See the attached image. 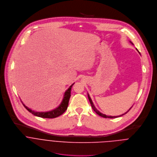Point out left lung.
<instances>
[{
  "label": "left lung",
  "mask_w": 157,
  "mask_h": 157,
  "mask_svg": "<svg viewBox=\"0 0 157 157\" xmlns=\"http://www.w3.org/2000/svg\"><path fill=\"white\" fill-rule=\"evenodd\" d=\"M131 42V43H132V44H133V43L131 42V41H130ZM137 49V51L139 52V51L137 50V49ZM139 54H140V53L139 52ZM88 100H89V101H90V104H91V107H92V108H93V109L94 110V111L95 112H96V113L97 114H98L99 116H101V117H105V118H116V117H119V116H122V115H124V114H126L131 109V108L126 112V113H125L124 114H122V115H121V116H107V115H106V114H103V113H101V112H100L96 108H95V105H93V101H92V100H91V98H90V95H89V94L88 93Z\"/></svg>",
  "instance_id": "1"
}]
</instances>
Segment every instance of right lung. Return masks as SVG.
Wrapping results in <instances>:
<instances>
[{
    "instance_id": "obj_1",
    "label": "right lung",
    "mask_w": 157,
    "mask_h": 157,
    "mask_svg": "<svg viewBox=\"0 0 157 157\" xmlns=\"http://www.w3.org/2000/svg\"><path fill=\"white\" fill-rule=\"evenodd\" d=\"M74 83L72 84L69 86V88L65 91L63 99H62V101L60 103V104L59 105V106H57L56 108H55L54 109H52L51 111H46V112H37V111H33L32 109H31L30 108H28L26 106H25L23 103L22 101L21 102H22L23 106H25V108L29 113H32L33 115H35L36 116L43 117V118H55V117H58V116H60L61 114H63L66 111V109H67L69 99H70V97H71V88H72V86H73V85Z\"/></svg>"
}]
</instances>
